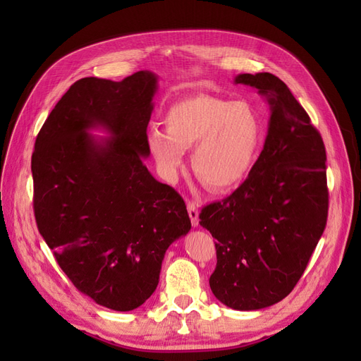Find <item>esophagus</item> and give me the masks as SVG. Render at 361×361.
Wrapping results in <instances>:
<instances>
[{
	"label": "esophagus",
	"instance_id": "esophagus-1",
	"mask_svg": "<svg viewBox=\"0 0 361 361\" xmlns=\"http://www.w3.org/2000/svg\"><path fill=\"white\" fill-rule=\"evenodd\" d=\"M187 207H188V214H190V218H191V223L195 227V226L199 224V204L194 203V202H188Z\"/></svg>",
	"mask_w": 361,
	"mask_h": 361
}]
</instances>
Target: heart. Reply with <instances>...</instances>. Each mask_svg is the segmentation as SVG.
Here are the masks:
<instances>
[{
  "instance_id": "1",
  "label": "heart",
  "mask_w": 361,
  "mask_h": 361,
  "mask_svg": "<svg viewBox=\"0 0 361 361\" xmlns=\"http://www.w3.org/2000/svg\"><path fill=\"white\" fill-rule=\"evenodd\" d=\"M166 128L150 126L147 147L162 178L174 182L192 149L191 167L207 187H236L253 169L264 140L260 113L247 101L192 94L174 102L166 113Z\"/></svg>"
}]
</instances>
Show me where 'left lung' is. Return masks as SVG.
Segmentation results:
<instances>
[{
    "mask_svg": "<svg viewBox=\"0 0 361 361\" xmlns=\"http://www.w3.org/2000/svg\"><path fill=\"white\" fill-rule=\"evenodd\" d=\"M269 105L268 134L248 178L223 202L204 206L200 226L216 239L215 298L260 310L292 292L329 215L325 147L289 87L268 72L239 73Z\"/></svg>",
    "mask_w": 361,
    "mask_h": 361,
    "instance_id": "8db88e82",
    "label": "left lung"
}]
</instances>
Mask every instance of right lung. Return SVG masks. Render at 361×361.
Returning a JSON list of instances; mask_svg holds the SVG:
<instances>
[{"label":"right lung","instance_id":"add662e5","mask_svg":"<svg viewBox=\"0 0 361 361\" xmlns=\"http://www.w3.org/2000/svg\"><path fill=\"white\" fill-rule=\"evenodd\" d=\"M157 90L150 71L76 81L31 158L40 235L75 288L117 312L155 292L167 248L191 228L183 199L145 166ZM97 128L109 137L93 136Z\"/></svg>","mask_w":361,"mask_h":361}]
</instances>
